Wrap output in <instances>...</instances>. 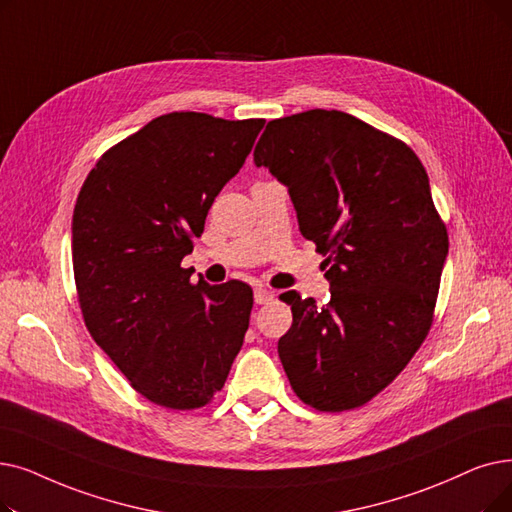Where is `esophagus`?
<instances>
[{
    "label": "esophagus",
    "instance_id": "34e87169",
    "mask_svg": "<svg viewBox=\"0 0 512 512\" xmlns=\"http://www.w3.org/2000/svg\"><path fill=\"white\" fill-rule=\"evenodd\" d=\"M274 299V291L272 288H265V286H257L255 288V303L263 305V303H270Z\"/></svg>",
    "mask_w": 512,
    "mask_h": 512
}]
</instances>
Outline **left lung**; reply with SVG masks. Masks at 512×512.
Instances as JSON below:
<instances>
[{
  "label": "left lung",
  "instance_id": "1",
  "mask_svg": "<svg viewBox=\"0 0 512 512\" xmlns=\"http://www.w3.org/2000/svg\"><path fill=\"white\" fill-rule=\"evenodd\" d=\"M291 194L301 234L326 255L330 301L282 293L293 326L278 355L320 412L360 408L429 335L448 232L414 150L341 110L274 119L255 146Z\"/></svg>",
  "mask_w": 512,
  "mask_h": 512
}]
</instances>
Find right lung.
Segmentation results:
<instances>
[{
    "instance_id": "1",
    "label": "right lung",
    "mask_w": 512,
    "mask_h": 512,
    "mask_svg": "<svg viewBox=\"0 0 512 512\" xmlns=\"http://www.w3.org/2000/svg\"><path fill=\"white\" fill-rule=\"evenodd\" d=\"M263 123L157 117L106 150L77 196L73 272L85 326L157 406H207L242 347L251 286L192 284L182 259Z\"/></svg>"
}]
</instances>
